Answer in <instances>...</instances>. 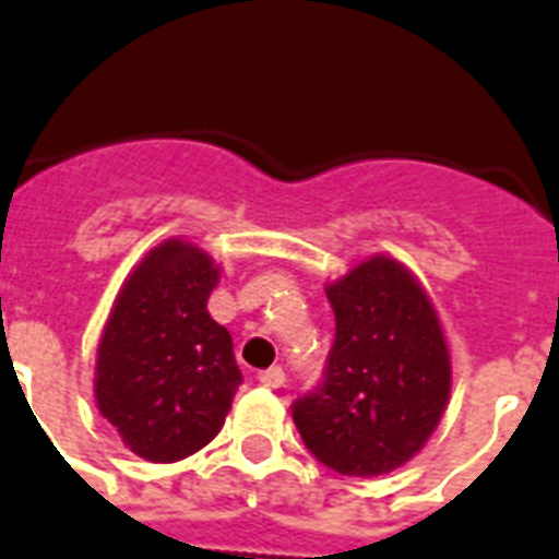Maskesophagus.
I'll return each mask as SVG.
<instances>
[{
    "mask_svg": "<svg viewBox=\"0 0 559 559\" xmlns=\"http://www.w3.org/2000/svg\"><path fill=\"white\" fill-rule=\"evenodd\" d=\"M284 380H286V374L281 367H270V369H264V372H259V383L267 385V389H281V385H284Z\"/></svg>",
    "mask_w": 559,
    "mask_h": 559,
    "instance_id": "34e87169",
    "label": "esophagus"
}]
</instances>
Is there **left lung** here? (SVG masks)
Returning a JSON list of instances; mask_svg holds the SVG:
<instances>
[{
    "label": "left lung",
    "instance_id": "obj_1",
    "mask_svg": "<svg viewBox=\"0 0 559 559\" xmlns=\"http://www.w3.org/2000/svg\"><path fill=\"white\" fill-rule=\"evenodd\" d=\"M336 317L322 383L292 405L304 444L322 466L378 477L408 463L450 400L444 331L419 281L372 255L325 289Z\"/></svg>",
    "mask_w": 559,
    "mask_h": 559
}]
</instances>
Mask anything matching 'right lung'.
<instances>
[{
	"mask_svg": "<svg viewBox=\"0 0 559 559\" xmlns=\"http://www.w3.org/2000/svg\"><path fill=\"white\" fill-rule=\"evenodd\" d=\"M217 278L201 248L168 239L132 270L102 333L98 411L151 463L206 447L242 383L231 333L206 311Z\"/></svg>",
	"mask_w": 559,
	"mask_h": 559,
	"instance_id": "1",
	"label": "right lung"
}]
</instances>
